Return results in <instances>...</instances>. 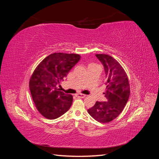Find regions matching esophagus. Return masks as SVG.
<instances>
[{
  "label": "esophagus",
  "instance_id": "obj_1",
  "mask_svg": "<svg viewBox=\"0 0 159 159\" xmlns=\"http://www.w3.org/2000/svg\"><path fill=\"white\" fill-rule=\"evenodd\" d=\"M76 96L78 98H85V96H86V95H85V94H82V93H78L76 95Z\"/></svg>",
  "mask_w": 159,
  "mask_h": 159
}]
</instances>
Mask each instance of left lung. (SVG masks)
Listing matches in <instances>:
<instances>
[{"label":"left lung","mask_w":159,"mask_h":159,"mask_svg":"<svg viewBox=\"0 0 159 159\" xmlns=\"http://www.w3.org/2000/svg\"><path fill=\"white\" fill-rule=\"evenodd\" d=\"M95 56L103 64L106 74V89L103 93L107 102H96L88 111L97 121L106 123L123 111L130 95V85L125 71L116 60L107 54Z\"/></svg>","instance_id":"1"}]
</instances>
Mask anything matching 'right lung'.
Instances as JSON below:
<instances>
[{"label":"right lung","mask_w":159,"mask_h":159,"mask_svg":"<svg viewBox=\"0 0 159 159\" xmlns=\"http://www.w3.org/2000/svg\"><path fill=\"white\" fill-rule=\"evenodd\" d=\"M80 58L77 54L54 53L45 57L33 71L29 88L35 106L43 117L55 119L70 108L73 96L60 91L57 85Z\"/></svg>","instance_id":"1"}]
</instances>
